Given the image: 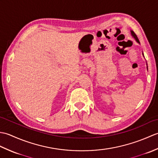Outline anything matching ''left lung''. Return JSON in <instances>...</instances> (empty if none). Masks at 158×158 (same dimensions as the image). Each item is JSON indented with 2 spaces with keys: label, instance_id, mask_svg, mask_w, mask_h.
<instances>
[{
  "label": "left lung",
  "instance_id": "8db88e82",
  "mask_svg": "<svg viewBox=\"0 0 158 158\" xmlns=\"http://www.w3.org/2000/svg\"><path fill=\"white\" fill-rule=\"evenodd\" d=\"M130 32H131V35H132V36H133V37L135 39V40H136V42H137V43H140V42H139V40L138 37H137V36L136 35V34H135V32H134V31H131ZM143 56H144V55H143ZM147 69H148V67H147Z\"/></svg>",
  "mask_w": 158,
  "mask_h": 158
}]
</instances>
